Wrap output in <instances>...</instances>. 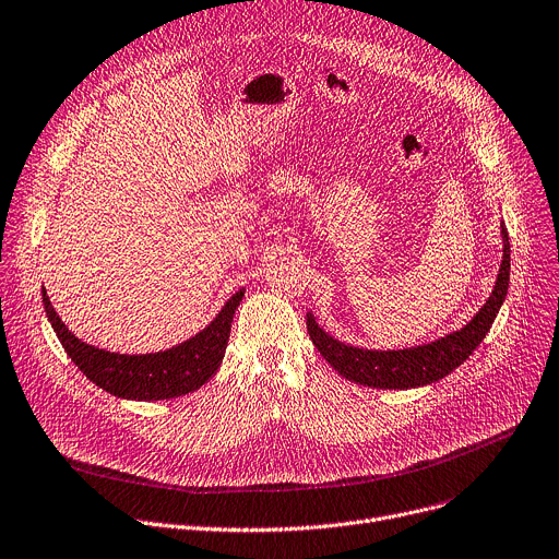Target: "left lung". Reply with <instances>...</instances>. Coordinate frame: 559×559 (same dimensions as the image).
Returning <instances> with one entry per match:
<instances>
[{
    "label": "left lung",
    "instance_id": "left-lung-1",
    "mask_svg": "<svg viewBox=\"0 0 559 559\" xmlns=\"http://www.w3.org/2000/svg\"><path fill=\"white\" fill-rule=\"evenodd\" d=\"M503 238V260L497 274V283L488 301L465 323L461 330L444 334V337L412 346L402 350H368L344 344L317 323L312 312H308V332L317 350L323 359L350 382L370 386V389H416L427 386L456 370L474 350L486 340L488 330L492 328L499 308L506 301L508 283H510V238L508 229L501 225Z\"/></svg>",
    "mask_w": 559,
    "mask_h": 559
}]
</instances>
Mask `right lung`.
I'll list each match as a JSON object with an SVG mask.
<instances>
[{
	"instance_id": "1",
	"label": "right lung",
	"mask_w": 559,
	"mask_h": 559,
	"mask_svg": "<svg viewBox=\"0 0 559 559\" xmlns=\"http://www.w3.org/2000/svg\"><path fill=\"white\" fill-rule=\"evenodd\" d=\"M242 296L245 289L236 292L225 304V308L217 312V317L191 340L162 353L121 355L81 342L62 323L49 301L47 289L43 287L45 312L71 361L83 370V376L90 382H94L103 391L123 400L139 402L170 400L193 393L215 376L222 357H225L231 321Z\"/></svg>"
}]
</instances>
